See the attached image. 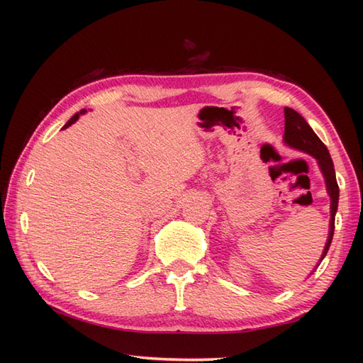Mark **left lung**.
I'll return each mask as SVG.
<instances>
[{"label": "left lung", "mask_w": 363, "mask_h": 363, "mask_svg": "<svg viewBox=\"0 0 363 363\" xmlns=\"http://www.w3.org/2000/svg\"><path fill=\"white\" fill-rule=\"evenodd\" d=\"M284 117H285V130H284V142L289 146L299 151H304L311 154L312 157L317 159L318 167L321 169L323 176H325L326 181V190L330 196V221H329V237L325 250H323L320 262L325 259V256L329 251L330 242H333L334 237V228H335V212L338 207V184L335 179V169L333 159H330V154L326 148V145L323 143L318 135L313 133V129L309 126L301 115L290 109V107H285L284 109Z\"/></svg>", "instance_id": "left-lung-1"}]
</instances>
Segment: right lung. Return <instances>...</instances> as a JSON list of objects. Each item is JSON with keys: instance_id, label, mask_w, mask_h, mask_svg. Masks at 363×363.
<instances>
[{"instance_id": "1", "label": "right lung", "mask_w": 363, "mask_h": 363, "mask_svg": "<svg viewBox=\"0 0 363 363\" xmlns=\"http://www.w3.org/2000/svg\"><path fill=\"white\" fill-rule=\"evenodd\" d=\"M84 112H87V111H86V109H82L81 112H78V113H74V115H73V117H72L70 120H68V121L65 123V126H64L62 129H65V128H68V126H72V125H73V123H74L76 120H78V118H79V115H82Z\"/></svg>"}]
</instances>
